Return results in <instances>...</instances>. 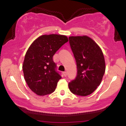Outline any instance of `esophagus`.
<instances>
[{
	"label": "esophagus",
	"instance_id": "34e87169",
	"mask_svg": "<svg viewBox=\"0 0 126 126\" xmlns=\"http://www.w3.org/2000/svg\"><path fill=\"white\" fill-rule=\"evenodd\" d=\"M63 75H64V77H66V76H67V72H63Z\"/></svg>",
	"mask_w": 126,
	"mask_h": 126
}]
</instances>
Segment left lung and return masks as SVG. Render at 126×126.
Masks as SVG:
<instances>
[{"instance_id":"8db88e82","label":"left lung","mask_w":126,"mask_h":126,"mask_svg":"<svg viewBox=\"0 0 126 126\" xmlns=\"http://www.w3.org/2000/svg\"><path fill=\"white\" fill-rule=\"evenodd\" d=\"M69 44L77 66V76L69 83L73 94L87 96L100 85L105 71L104 57L100 47L87 36L70 37Z\"/></svg>"}]
</instances>
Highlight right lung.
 Returning a JSON list of instances; mask_svg holds the SVG:
<instances>
[{
    "mask_svg": "<svg viewBox=\"0 0 126 126\" xmlns=\"http://www.w3.org/2000/svg\"><path fill=\"white\" fill-rule=\"evenodd\" d=\"M68 41L66 36L50 34L40 36L26 53L22 69L29 88L38 95L50 94L55 91L62 78L57 70L53 56Z\"/></svg>",
    "mask_w": 126,
    "mask_h": 126,
    "instance_id": "1",
    "label": "right lung"
}]
</instances>
